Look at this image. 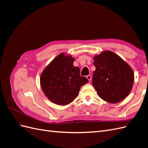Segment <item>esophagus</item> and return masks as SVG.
Listing matches in <instances>:
<instances>
[{
    "mask_svg": "<svg viewBox=\"0 0 148 148\" xmlns=\"http://www.w3.org/2000/svg\"><path fill=\"white\" fill-rule=\"evenodd\" d=\"M86 78H87V79L89 80V82H90L91 81V75H87L86 76Z\"/></svg>",
    "mask_w": 148,
    "mask_h": 148,
    "instance_id": "34e87169",
    "label": "esophagus"
}]
</instances>
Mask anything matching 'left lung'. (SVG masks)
Instances as JSON below:
<instances>
[{"instance_id": "8db88e82", "label": "left lung", "mask_w": 148, "mask_h": 148, "mask_svg": "<svg viewBox=\"0 0 148 148\" xmlns=\"http://www.w3.org/2000/svg\"><path fill=\"white\" fill-rule=\"evenodd\" d=\"M92 85L104 101L115 104L123 100L132 91L133 71L120 56L110 51L94 57Z\"/></svg>"}]
</instances>
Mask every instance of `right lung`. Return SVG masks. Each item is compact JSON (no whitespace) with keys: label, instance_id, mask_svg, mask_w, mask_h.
Wrapping results in <instances>:
<instances>
[{"label":"right lung","instance_id":"1","mask_svg":"<svg viewBox=\"0 0 148 148\" xmlns=\"http://www.w3.org/2000/svg\"><path fill=\"white\" fill-rule=\"evenodd\" d=\"M75 59L60 53L43 70L40 84L44 93L51 102L65 106L77 97L83 85L88 79L80 76V70L73 66Z\"/></svg>","mask_w":148,"mask_h":148}]
</instances>
